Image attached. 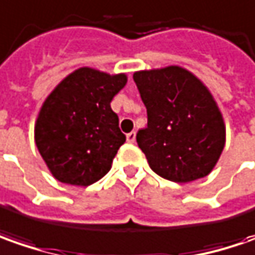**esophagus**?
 I'll list each match as a JSON object with an SVG mask.
<instances>
[{"mask_svg": "<svg viewBox=\"0 0 255 255\" xmlns=\"http://www.w3.org/2000/svg\"><path fill=\"white\" fill-rule=\"evenodd\" d=\"M135 135H136V132L135 131H131V132H128L127 134V141L128 142H135Z\"/></svg>", "mask_w": 255, "mask_h": 255, "instance_id": "esophagus-1", "label": "esophagus"}]
</instances>
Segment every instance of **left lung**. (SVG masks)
I'll use <instances>...</instances> for the list:
<instances>
[{"label":"left lung","mask_w":255,"mask_h":255,"mask_svg":"<svg viewBox=\"0 0 255 255\" xmlns=\"http://www.w3.org/2000/svg\"><path fill=\"white\" fill-rule=\"evenodd\" d=\"M132 77L148 116L136 142L151 169L178 183L205 178L226 142L222 113L206 86L179 66L141 70Z\"/></svg>","instance_id":"8db88e82"}]
</instances>
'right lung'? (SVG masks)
I'll return each instance as SVG.
<instances>
[{
    "mask_svg": "<svg viewBox=\"0 0 255 255\" xmlns=\"http://www.w3.org/2000/svg\"><path fill=\"white\" fill-rule=\"evenodd\" d=\"M126 83L124 73L80 67L49 94L35 124V142L59 182L89 186L110 171L126 142L110 103Z\"/></svg>",
    "mask_w": 255,
    "mask_h": 255,
    "instance_id": "1",
    "label": "right lung"
}]
</instances>
